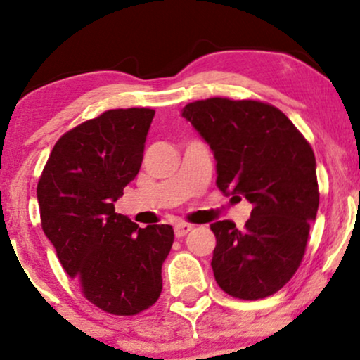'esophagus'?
<instances>
[{
  "mask_svg": "<svg viewBox=\"0 0 360 360\" xmlns=\"http://www.w3.org/2000/svg\"><path fill=\"white\" fill-rule=\"evenodd\" d=\"M191 230H193V225H189V223H176L174 225V235L177 238L184 237V235H188Z\"/></svg>",
  "mask_w": 360,
  "mask_h": 360,
  "instance_id": "1",
  "label": "esophagus"
}]
</instances>
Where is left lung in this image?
<instances>
[{"instance_id":"left-lung-1","label":"left lung","mask_w":360,"mask_h":360,"mask_svg":"<svg viewBox=\"0 0 360 360\" xmlns=\"http://www.w3.org/2000/svg\"><path fill=\"white\" fill-rule=\"evenodd\" d=\"M183 118L212 148L217 186L252 203L245 229L212 223L214 279L233 298L274 295L300 267L320 194L309 143L267 103L210 98L186 105Z\"/></svg>"}]
</instances>
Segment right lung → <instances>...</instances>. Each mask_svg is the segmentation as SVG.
<instances>
[{
	"label": "right lung",
	"instance_id": "1",
	"mask_svg": "<svg viewBox=\"0 0 360 360\" xmlns=\"http://www.w3.org/2000/svg\"><path fill=\"white\" fill-rule=\"evenodd\" d=\"M150 108L110 110L57 140L39 186L44 233L82 295L111 315H137L159 300L171 225L139 229L115 201L142 166Z\"/></svg>",
	"mask_w": 360,
	"mask_h": 360
}]
</instances>
